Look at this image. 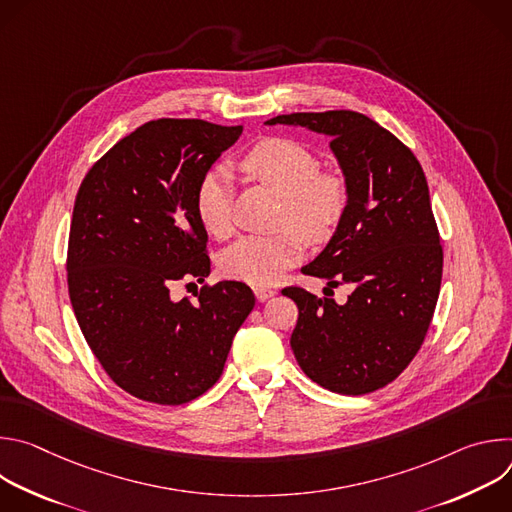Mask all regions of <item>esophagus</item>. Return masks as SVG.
<instances>
[{
  "mask_svg": "<svg viewBox=\"0 0 512 512\" xmlns=\"http://www.w3.org/2000/svg\"><path fill=\"white\" fill-rule=\"evenodd\" d=\"M253 291H255V298L259 302H265V300H269V298H273L277 294L275 287H253Z\"/></svg>",
  "mask_w": 512,
  "mask_h": 512,
  "instance_id": "obj_1",
  "label": "esophagus"
}]
</instances>
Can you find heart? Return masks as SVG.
I'll return each mask as SVG.
<instances>
[{
    "mask_svg": "<svg viewBox=\"0 0 512 512\" xmlns=\"http://www.w3.org/2000/svg\"><path fill=\"white\" fill-rule=\"evenodd\" d=\"M243 172L281 196L277 206V235H249L221 255L223 275L265 287L285 269L302 261L306 242L326 243L340 229L350 206V186L338 172L322 170L318 156L304 143L271 135L245 152ZM194 206L200 225L212 237L233 231V186L229 172L212 168L196 184Z\"/></svg>",
    "mask_w": 512,
    "mask_h": 512,
    "instance_id": "b5f03b06",
    "label": "heart"
}]
</instances>
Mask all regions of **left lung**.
<instances>
[{"mask_svg":"<svg viewBox=\"0 0 512 512\" xmlns=\"http://www.w3.org/2000/svg\"><path fill=\"white\" fill-rule=\"evenodd\" d=\"M275 123L330 135L350 186L340 229L302 273L324 277L330 287L350 285L352 294L338 306L300 285L283 287L300 312L291 350L320 387L340 395L373 393L409 367L440 296L444 249L423 168L401 139L356 111L267 121Z\"/></svg>","mask_w":512,"mask_h":512,"instance_id":"left-lung-1","label":"left lung"}]
</instances>
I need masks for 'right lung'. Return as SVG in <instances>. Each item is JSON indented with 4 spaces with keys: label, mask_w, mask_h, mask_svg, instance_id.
Segmentation results:
<instances>
[{
    "label": "right lung",
    "mask_w": 512,
    "mask_h": 512,
    "mask_svg": "<svg viewBox=\"0 0 512 512\" xmlns=\"http://www.w3.org/2000/svg\"><path fill=\"white\" fill-rule=\"evenodd\" d=\"M241 133L202 119L148 121L99 158L77 192L70 304L105 373L141 401L182 405L206 393L255 306L241 281L170 298L176 281L210 273L194 192Z\"/></svg>",
    "instance_id": "1"
}]
</instances>
